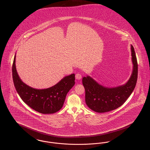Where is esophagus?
<instances>
[{
  "mask_svg": "<svg viewBox=\"0 0 150 150\" xmlns=\"http://www.w3.org/2000/svg\"><path fill=\"white\" fill-rule=\"evenodd\" d=\"M81 77H82V76L80 74H76L75 75V78L77 80H80L81 79Z\"/></svg>",
  "mask_w": 150,
  "mask_h": 150,
  "instance_id": "1",
  "label": "esophagus"
}]
</instances>
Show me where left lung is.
I'll use <instances>...</instances> for the list:
<instances>
[{
  "label": "left lung",
  "mask_w": 150,
  "mask_h": 150,
  "mask_svg": "<svg viewBox=\"0 0 150 150\" xmlns=\"http://www.w3.org/2000/svg\"><path fill=\"white\" fill-rule=\"evenodd\" d=\"M133 71L127 83L114 88L99 84L89 76L84 77L83 85L86 91V102L96 112H106L121 106L135 88L138 78V64L134 47L131 45Z\"/></svg>",
  "instance_id": "left-lung-1"
}]
</instances>
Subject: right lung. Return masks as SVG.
<instances>
[{
	"instance_id": "add662e5",
	"label": "right lung",
	"mask_w": 150,
	"mask_h": 150,
	"mask_svg": "<svg viewBox=\"0 0 150 150\" xmlns=\"http://www.w3.org/2000/svg\"><path fill=\"white\" fill-rule=\"evenodd\" d=\"M16 55L12 65V77L15 88L22 100L36 111L50 114L58 111L64 104L66 96L75 84V74L66 76L50 88L37 89L25 84L16 68Z\"/></svg>"
}]
</instances>
